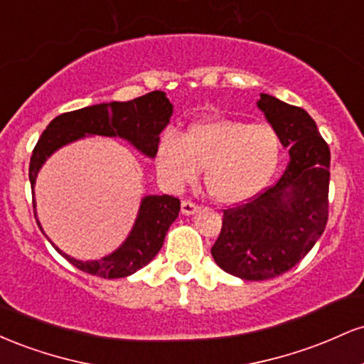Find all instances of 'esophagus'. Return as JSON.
<instances>
[{
	"mask_svg": "<svg viewBox=\"0 0 364 364\" xmlns=\"http://www.w3.org/2000/svg\"><path fill=\"white\" fill-rule=\"evenodd\" d=\"M198 212V205L193 202H190V200H183L181 202V214L183 215H193Z\"/></svg>",
	"mask_w": 364,
	"mask_h": 364,
	"instance_id": "obj_1",
	"label": "esophagus"
}]
</instances>
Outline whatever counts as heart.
Returning <instances> with one entry per match:
<instances>
[{
    "label": "heart",
    "mask_w": 364,
    "mask_h": 364,
    "mask_svg": "<svg viewBox=\"0 0 364 364\" xmlns=\"http://www.w3.org/2000/svg\"><path fill=\"white\" fill-rule=\"evenodd\" d=\"M281 152V139L270 124L214 118L193 123L183 136L164 133L154 161L159 176L173 188L193 183L205 171L210 198L237 205L269 185Z\"/></svg>",
    "instance_id": "1"
}]
</instances>
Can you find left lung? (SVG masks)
Returning a JSON list of instances; mask_svg holds the SVG:
<instances>
[{
  "label": "left lung",
  "mask_w": 364,
  "mask_h": 364,
  "mask_svg": "<svg viewBox=\"0 0 364 364\" xmlns=\"http://www.w3.org/2000/svg\"><path fill=\"white\" fill-rule=\"evenodd\" d=\"M257 106L282 147H289V164L265 193L224 210L212 257L224 272L245 281H265L292 269L328 219L330 150L315 121L269 94H260Z\"/></svg>",
  "instance_id": "8db88e82"
}]
</instances>
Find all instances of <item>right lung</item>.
I'll use <instances>...</instances> for the list:
<instances>
[{
    "instance_id": "obj_1",
    "label": "right lung",
    "mask_w": 364,
    "mask_h": 364,
    "mask_svg": "<svg viewBox=\"0 0 364 364\" xmlns=\"http://www.w3.org/2000/svg\"><path fill=\"white\" fill-rule=\"evenodd\" d=\"M171 116H173V104L169 102L166 92L161 90L150 92L128 102L94 104L83 109L60 114L48 124L32 152L31 168H28L32 190H34L37 174L44 162L56 150L85 136L99 135L107 136V139H123L145 157L154 159L159 135L169 124ZM178 214L179 200L174 196L145 195L127 240L106 257L83 262L61 252L54 243L51 245L61 257H65L83 272L104 279L127 277L154 260V257L164 245L169 225L176 220ZM34 215L37 225L44 232L43 225L37 219L36 195Z\"/></svg>"
}]
</instances>
